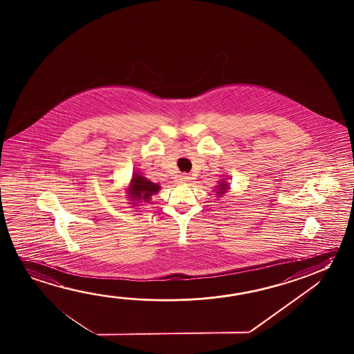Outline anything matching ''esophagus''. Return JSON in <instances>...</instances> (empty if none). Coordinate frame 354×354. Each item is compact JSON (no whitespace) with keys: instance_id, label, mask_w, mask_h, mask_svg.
Segmentation results:
<instances>
[{"instance_id":"esophagus-1","label":"esophagus","mask_w":354,"mask_h":354,"mask_svg":"<svg viewBox=\"0 0 354 354\" xmlns=\"http://www.w3.org/2000/svg\"><path fill=\"white\" fill-rule=\"evenodd\" d=\"M179 180L180 183H189V181H192V176L189 174H181Z\"/></svg>"}]
</instances>
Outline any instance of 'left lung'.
Here are the masks:
<instances>
[{
    "label": "left lung",
    "instance_id": "8db88e82",
    "mask_svg": "<svg viewBox=\"0 0 354 354\" xmlns=\"http://www.w3.org/2000/svg\"><path fill=\"white\" fill-rule=\"evenodd\" d=\"M223 183V181H222ZM220 187H218V194L217 195H223V192H226V189L228 187V184L226 183H223V184H220Z\"/></svg>",
    "mask_w": 354,
    "mask_h": 354
}]
</instances>
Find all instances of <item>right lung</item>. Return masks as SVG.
<instances>
[{"label":"right lung","mask_w":354,"mask_h":354,"mask_svg":"<svg viewBox=\"0 0 354 354\" xmlns=\"http://www.w3.org/2000/svg\"><path fill=\"white\" fill-rule=\"evenodd\" d=\"M159 185L151 183L149 180L145 179L140 174H134L131 181V189H129V196L133 200H143L148 201L151 198V195L157 194L159 192Z\"/></svg>","instance_id":"1"}]
</instances>
